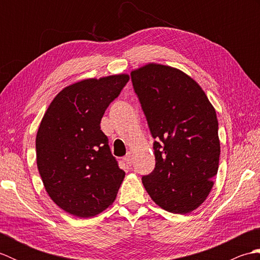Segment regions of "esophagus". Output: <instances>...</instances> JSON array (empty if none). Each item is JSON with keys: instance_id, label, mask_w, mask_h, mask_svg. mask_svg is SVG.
<instances>
[{"instance_id": "34e87169", "label": "esophagus", "mask_w": 260, "mask_h": 260, "mask_svg": "<svg viewBox=\"0 0 260 260\" xmlns=\"http://www.w3.org/2000/svg\"><path fill=\"white\" fill-rule=\"evenodd\" d=\"M124 159H125V162L127 164H132V161H133V154H132L131 152H128V153L126 154V156L124 157Z\"/></svg>"}]
</instances>
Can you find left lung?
<instances>
[{
	"label": "left lung",
	"instance_id": "1",
	"mask_svg": "<svg viewBox=\"0 0 260 260\" xmlns=\"http://www.w3.org/2000/svg\"><path fill=\"white\" fill-rule=\"evenodd\" d=\"M131 76L157 140L153 145L155 169L143 176V185L158 207L190 213L206 201L218 172L215 109L200 85L178 68L150 62Z\"/></svg>",
	"mask_w": 260,
	"mask_h": 260
}]
</instances>
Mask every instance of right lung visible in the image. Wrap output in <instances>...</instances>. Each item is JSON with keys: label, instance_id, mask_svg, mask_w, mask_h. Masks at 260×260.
I'll return each instance as SVG.
<instances>
[{"label": "right lung", "instance_id": "1", "mask_svg": "<svg viewBox=\"0 0 260 260\" xmlns=\"http://www.w3.org/2000/svg\"><path fill=\"white\" fill-rule=\"evenodd\" d=\"M129 75L74 82L49 105L39 126V173L51 200L69 214L90 218L115 201L125 178L110 153L101 120Z\"/></svg>", "mask_w": 260, "mask_h": 260}]
</instances>
